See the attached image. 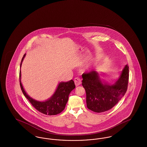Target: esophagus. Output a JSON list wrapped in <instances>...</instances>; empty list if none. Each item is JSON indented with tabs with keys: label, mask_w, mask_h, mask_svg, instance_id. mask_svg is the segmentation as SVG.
I'll list each match as a JSON object with an SVG mask.
<instances>
[{
	"label": "esophagus",
	"mask_w": 147,
	"mask_h": 147,
	"mask_svg": "<svg viewBox=\"0 0 147 147\" xmlns=\"http://www.w3.org/2000/svg\"><path fill=\"white\" fill-rule=\"evenodd\" d=\"M74 82L75 85H76L77 86H78V85H79L80 84H81V83H82L81 79H80L79 78H78V77H76V78H74Z\"/></svg>",
	"instance_id": "obj_1"
}]
</instances>
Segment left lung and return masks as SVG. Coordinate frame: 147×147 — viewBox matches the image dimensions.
Listing matches in <instances>:
<instances>
[{
    "instance_id": "8db88e82",
    "label": "left lung",
    "mask_w": 147,
    "mask_h": 147,
    "mask_svg": "<svg viewBox=\"0 0 147 147\" xmlns=\"http://www.w3.org/2000/svg\"><path fill=\"white\" fill-rule=\"evenodd\" d=\"M82 77L87 107L94 112H105L116 105L125 94L129 80V67L126 65L119 80L111 85L103 84L95 70L85 72Z\"/></svg>"
}]
</instances>
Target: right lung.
Masks as SVG:
<instances>
[{
	"label": "right lung",
	"mask_w": 147,
	"mask_h": 147,
	"mask_svg": "<svg viewBox=\"0 0 147 147\" xmlns=\"http://www.w3.org/2000/svg\"><path fill=\"white\" fill-rule=\"evenodd\" d=\"M25 56V54L24 55L22 58L21 62L20 63V67L21 63ZM20 77L21 71L20 70V85L22 92H23L25 96L28 98L31 104V105H32L37 111L41 112L45 115H48L50 116L56 115L63 111L68 100V97L70 92L76 88L74 82L73 80H70V81L68 82L60 83L58 85V88L55 94L49 100L44 102H40L37 101L34 99L30 98L26 93L21 84Z\"/></svg>",
	"instance_id": "add662e5"
}]
</instances>
